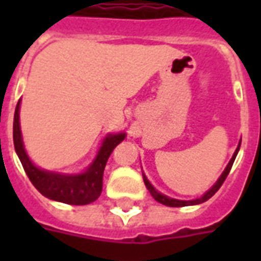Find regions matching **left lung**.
<instances>
[{"label": "left lung", "mask_w": 261, "mask_h": 261, "mask_svg": "<svg viewBox=\"0 0 261 261\" xmlns=\"http://www.w3.org/2000/svg\"><path fill=\"white\" fill-rule=\"evenodd\" d=\"M241 142L242 140L239 141V144H238V148H236V151L233 152V155H232V158H230L229 164L226 165V168L224 169V172H222V175L219 176L218 180L214 183V186L210 189V190H207V192L204 193L201 197H198V198H196V200H176V198H172V197H168L165 196V194H162L161 192H158L155 187L151 185V181L148 180L147 176L142 173V177H144V183H145V186H147L148 192L151 193V196L156 200L158 202H161V204H164V205H168V207H186V205H196V204H201V202L207 201L208 198H211V197L215 194V193L218 192L219 187L222 186V183L225 181V179H226V176L229 175V170L230 168H232V165H233V162H235V158L236 155H238V152H239V148H241Z\"/></svg>", "instance_id": "obj_1"}]
</instances>
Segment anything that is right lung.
<instances>
[{"label":"right lung","mask_w":261,"mask_h":261,"mask_svg":"<svg viewBox=\"0 0 261 261\" xmlns=\"http://www.w3.org/2000/svg\"><path fill=\"white\" fill-rule=\"evenodd\" d=\"M19 109L20 100L15 109L14 145L16 155L22 162V166L28 177L31 179L32 185L43 196L54 201L72 204V205H86L97 200V197L102 193L103 172L106 162L114 148L125 138V133L108 134L105 137L96 156L84 172L74 175L51 172L36 166L26 152L22 140V131H20Z\"/></svg>","instance_id":"add662e5"}]
</instances>
